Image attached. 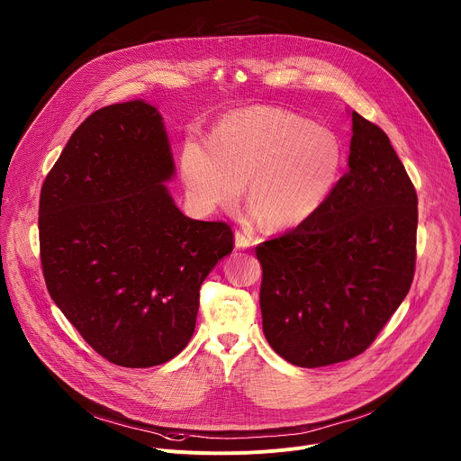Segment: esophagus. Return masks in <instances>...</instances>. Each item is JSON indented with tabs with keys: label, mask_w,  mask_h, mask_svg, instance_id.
<instances>
[{
	"label": "esophagus",
	"mask_w": 461,
	"mask_h": 461,
	"mask_svg": "<svg viewBox=\"0 0 461 461\" xmlns=\"http://www.w3.org/2000/svg\"><path fill=\"white\" fill-rule=\"evenodd\" d=\"M235 246L239 248V249H244V248H249L251 246V237L249 235H246L244 231H235Z\"/></svg>",
	"instance_id": "esophagus-1"
}]
</instances>
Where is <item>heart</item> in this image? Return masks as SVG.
Listing matches in <instances>:
<instances>
[{"label":"heart","instance_id":"obj_1","mask_svg":"<svg viewBox=\"0 0 461 461\" xmlns=\"http://www.w3.org/2000/svg\"><path fill=\"white\" fill-rule=\"evenodd\" d=\"M341 166L330 129L268 105L231 111L210 142L189 137L180 149L182 180L196 210H233L248 182L249 217H265L274 228L310 219L338 184Z\"/></svg>","mask_w":461,"mask_h":461}]
</instances>
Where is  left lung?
I'll return each mask as SVG.
<instances>
[{"mask_svg": "<svg viewBox=\"0 0 461 461\" xmlns=\"http://www.w3.org/2000/svg\"><path fill=\"white\" fill-rule=\"evenodd\" d=\"M418 194L384 131L352 111L348 171L297 228L255 248L262 332L315 368L365 352L407 297Z\"/></svg>", "mask_w": 461, "mask_h": 461, "instance_id": "obj_1", "label": "left lung"}]
</instances>
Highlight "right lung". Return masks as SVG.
<instances>
[{"label":"right lung","instance_id":"right-lung-1","mask_svg":"<svg viewBox=\"0 0 461 461\" xmlns=\"http://www.w3.org/2000/svg\"><path fill=\"white\" fill-rule=\"evenodd\" d=\"M162 116L131 100L87 116L45 176L40 257L47 290L109 363L162 365L194 332L201 285L233 249L226 222L193 221Z\"/></svg>","mask_w":461,"mask_h":461}]
</instances>
